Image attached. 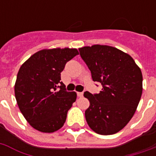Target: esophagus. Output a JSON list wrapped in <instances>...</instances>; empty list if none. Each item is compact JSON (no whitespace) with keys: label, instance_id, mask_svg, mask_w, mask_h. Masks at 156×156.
Wrapping results in <instances>:
<instances>
[{"label":"esophagus","instance_id":"1","mask_svg":"<svg viewBox=\"0 0 156 156\" xmlns=\"http://www.w3.org/2000/svg\"><path fill=\"white\" fill-rule=\"evenodd\" d=\"M77 95H78V97H83V92H78V93H77Z\"/></svg>","mask_w":156,"mask_h":156}]
</instances>
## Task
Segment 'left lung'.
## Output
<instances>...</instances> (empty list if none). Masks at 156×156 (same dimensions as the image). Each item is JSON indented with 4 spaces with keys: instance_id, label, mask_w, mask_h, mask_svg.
<instances>
[{
    "instance_id": "8db88e82",
    "label": "left lung",
    "mask_w": 156,
    "mask_h": 156,
    "mask_svg": "<svg viewBox=\"0 0 156 156\" xmlns=\"http://www.w3.org/2000/svg\"><path fill=\"white\" fill-rule=\"evenodd\" d=\"M79 52L93 81L103 86L99 94L84 93L90 101L85 111L87 122L99 134H114L129 123L137 109L143 93L142 71L129 54L112 46H86Z\"/></svg>"
}]
</instances>
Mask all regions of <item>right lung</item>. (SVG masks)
I'll use <instances>...</instances> for the list:
<instances>
[{"instance_id": "right-lung-1", "label": "right lung", "mask_w": 156, "mask_h": 156, "mask_svg": "<svg viewBox=\"0 0 156 156\" xmlns=\"http://www.w3.org/2000/svg\"><path fill=\"white\" fill-rule=\"evenodd\" d=\"M76 48H52L35 52L18 70L14 94L23 116L36 130L53 133L66 122L67 112L77 99L61 81L66 64Z\"/></svg>"}]
</instances>
